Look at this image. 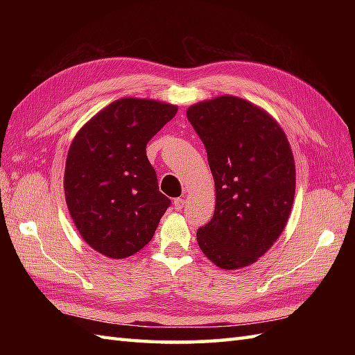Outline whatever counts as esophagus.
<instances>
[{
	"label": "esophagus",
	"mask_w": 355,
	"mask_h": 355,
	"mask_svg": "<svg viewBox=\"0 0 355 355\" xmlns=\"http://www.w3.org/2000/svg\"><path fill=\"white\" fill-rule=\"evenodd\" d=\"M173 206H175L177 210H182L184 207V200L182 197L175 198V200H173Z\"/></svg>",
	"instance_id": "1"
}]
</instances>
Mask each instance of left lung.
<instances>
[{
	"mask_svg": "<svg viewBox=\"0 0 355 355\" xmlns=\"http://www.w3.org/2000/svg\"><path fill=\"white\" fill-rule=\"evenodd\" d=\"M215 180L212 220L197 230L215 266H250L276 243L291 212L296 169L290 143L266 111L235 96L189 107Z\"/></svg>",
	"mask_w": 355,
	"mask_h": 355,
	"instance_id": "8db88e82",
	"label": "left lung"
}]
</instances>
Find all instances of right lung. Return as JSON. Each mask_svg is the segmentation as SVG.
<instances>
[{
    "label": "right lung",
    "instance_id": "obj_1",
    "mask_svg": "<svg viewBox=\"0 0 355 355\" xmlns=\"http://www.w3.org/2000/svg\"><path fill=\"white\" fill-rule=\"evenodd\" d=\"M177 110L125 97L96 114L71 143L64 175L67 206L80 236L107 258L141 250L171 206L158 191L146 145Z\"/></svg>",
    "mask_w": 355,
    "mask_h": 355
}]
</instances>
